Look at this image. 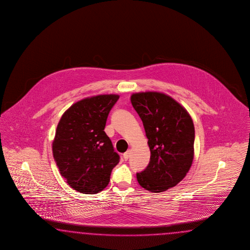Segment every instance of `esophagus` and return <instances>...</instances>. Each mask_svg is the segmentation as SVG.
<instances>
[{"label":"esophagus","mask_w":250,"mask_h":250,"mask_svg":"<svg viewBox=\"0 0 250 250\" xmlns=\"http://www.w3.org/2000/svg\"><path fill=\"white\" fill-rule=\"evenodd\" d=\"M130 154H131L130 150H127L125 153H124V155H123L124 159H125V160H127V159H129V157H130Z\"/></svg>","instance_id":"esophagus-1"}]
</instances>
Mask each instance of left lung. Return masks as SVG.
Wrapping results in <instances>:
<instances>
[{
    "mask_svg": "<svg viewBox=\"0 0 250 250\" xmlns=\"http://www.w3.org/2000/svg\"><path fill=\"white\" fill-rule=\"evenodd\" d=\"M131 103L144 125L150 161L136 173L139 185L152 192L176 186L188 173L194 155V125L189 113L162 92L131 95Z\"/></svg>",
    "mask_w": 250,
    "mask_h": 250,
    "instance_id": "left-lung-1",
    "label": "left lung"
}]
</instances>
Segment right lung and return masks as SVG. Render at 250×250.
<instances>
[{
    "label": "right lung",
    "instance_id": "add662e5",
    "mask_svg": "<svg viewBox=\"0 0 250 250\" xmlns=\"http://www.w3.org/2000/svg\"><path fill=\"white\" fill-rule=\"evenodd\" d=\"M119 95L103 94L83 99L61 116L52 151L61 176L79 192L95 194L110 182L119 155L104 131Z\"/></svg>",
    "mask_w": 250,
    "mask_h": 250
}]
</instances>
